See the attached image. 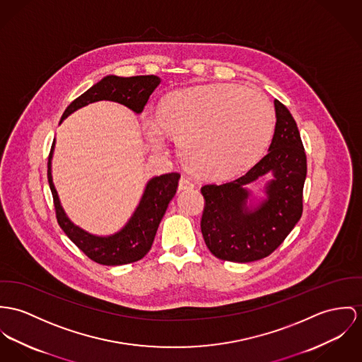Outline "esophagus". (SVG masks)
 I'll return each instance as SVG.
<instances>
[{
  "mask_svg": "<svg viewBox=\"0 0 362 362\" xmlns=\"http://www.w3.org/2000/svg\"><path fill=\"white\" fill-rule=\"evenodd\" d=\"M194 189V183L189 179V177H180L179 180V190L183 192V190H193Z\"/></svg>",
  "mask_w": 362,
  "mask_h": 362,
  "instance_id": "esophagus-1",
  "label": "esophagus"
}]
</instances>
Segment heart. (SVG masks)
I'll use <instances>...</instances> for the list:
<instances>
[{
  "mask_svg": "<svg viewBox=\"0 0 362 362\" xmlns=\"http://www.w3.org/2000/svg\"><path fill=\"white\" fill-rule=\"evenodd\" d=\"M274 127L270 102L234 83L175 90L163 100L156 119L143 117L153 148L165 150L164 131L177 140L183 165L206 180H226L252 167L267 148Z\"/></svg>",
  "mask_w": 362,
  "mask_h": 362,
  "instance_id": "1",
  "label": "heart"
}]
</instances>
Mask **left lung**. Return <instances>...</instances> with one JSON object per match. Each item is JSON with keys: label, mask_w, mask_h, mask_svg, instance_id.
<instances>
[{"label": "left lung", "mask_w": 362, "mask_h": 362, "mask_svg": "<svg viewBox=\"0 0 362 362\" xmlns=\"http://www.w3.org/2000/svg\"><path fill=\"white\" fill-rule=\"evenodd\" d=\"M274 107L269 153L244 176L201 187V233L208 250L222 260L248 263L269 256L302 218L306 153L292 114L277 99ZM267 173L272 179L264 189L267 197L255 203L246 186Z\"/></svg>", "instance_id": "1"}]
</instances>
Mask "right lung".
<instances>
[{"instance_id": "right-lung-1", "label": "right lung", "mask_w": 362, "mask_h": 362, "mask_svg": "<svg viewBox=\"0 0 362 362\" xmlns=\"http://www.w3.org/2000/svg\"><path fill=\"white\" fill-rule=\"evenodd\" d=\"M160 83L161 80L157 76H106L69 105V107L62 115L60 122L71 112L99 100L117 102L131 109L132 112L140 114L143 112L150 95ZM54 148L55 140L48 158V182L54 197L57 223L66 233V235L90 260L99 264L121 266L140 260L153 245L157 228L165 215L168 204L173 198V195L176 194L180 175L172 172L151 177L144 187L139 205L136 206L135 212L127 224L112 235H95L71 222L60 204L52 180Z\"/></svg>"}]
</instances>
